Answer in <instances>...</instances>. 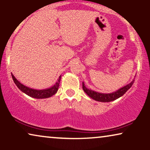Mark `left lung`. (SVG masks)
<instances>
[{
    "label": "left lung",
    "instance_id": "1",
    "mask_svg": "<svg viewBox=\"0 0 150 150\" xmlns=\"http://www.w3.org/2000/svg\"><path fill=\"white\" fill-rule=\"evenodd\" d=\"M134 81H135V80L133 79L130 83L127 85L126 86L120 88V89H118V91H115V92H113L111 93H98V92H96V91L91 90V89H89L84 86L83 82L82 83V86H83V91L89 96V97L92 98V99L96 100V101H98V102H109L113 101V100H117L118 98L122 96V95H124L125 92H126V91L128 90V89H129V88H130L131 86H132Z\"/></svg>",
    "mask_w": 150,
    "mask_h": 150
}]
</instances>
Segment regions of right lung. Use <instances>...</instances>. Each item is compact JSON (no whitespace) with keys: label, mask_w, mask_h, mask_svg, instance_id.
I'll return each instance as SVG.
<instances>
[{"label":"right lung","mask_w":150,"mask_h":150,"mask_svg":"<svg viewBox=\"0 0 150 150\" xmlns=\"http://www.w3.org/2000/svg\"><path fill=\"white\" fill-rule=\"evenodd\" d=\"M11 75H12V78L13 81H14V83L16 84L17 88L20 90L23 91V93H25V94L29 96L32 97L33 98H38V99H44V98H50L53 95H54L57 93L58 89H59V83L61 77V76H60L59 79H58L57 82L56 83V84L54 86H53L52 88L46 89H42V90H37V89L29 88L28 87L23 86L19 81H17V79L14 77V75L13 74H11Z\"/></svg>","instance_id":"1"}]
</instances>
